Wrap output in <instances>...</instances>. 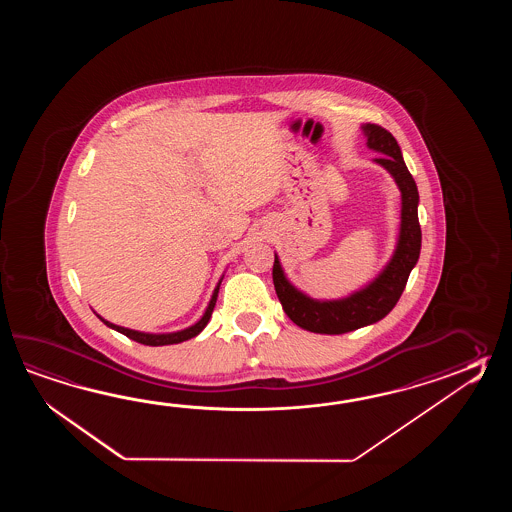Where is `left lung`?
Masks as SVG:
<instances>
[{"mask_svg":"<svg viewBox=\"0 0 512 512\" xmlns=\"http://www.w3.org/2000/svg\"><path fill=\"white\" fill-rule=\"evenodd\" d=\"M366 146L382 153L373 163L392 175L401 192V223L395 249L371 282L342 298L318 300L300 291L283 271L282 261L274 252L272 282L285 315L296 326L320 335H342L359 327L371 326L392 311L403 294L408 276L419 260L421 227L417 218L419 192L414 177L404 164L403 153L390 131L377 124H362Z\"/></svg>","mask_w":512,"mask_h":512,"instance_id":"obj_1","label":"left lung"}]
</instances>
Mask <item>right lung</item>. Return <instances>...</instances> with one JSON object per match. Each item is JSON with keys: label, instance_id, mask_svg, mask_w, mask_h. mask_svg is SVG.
Instances as JSON below:
<instances>
[{"label": "right lung", "instance_id": "right-lung-1", "mask_svg": "<svg viewBox=\"0 0 512 512\" xmlns=\"http://www.w3.org/2000/svg\"><path fill=\"white\" fill-rule=\"evenodd\" d=\"M223 276H225V274H221L218 285L214 287L212 296H210V302H208L207 309H205L203 316L197 320L196 324L185 327V329H179V331H172V333H146V331H137V329H130V327L111 324V322H108L106 318H102L100 315L97 316L102 320V322H104V324H106V326L111 327V329H115V331H119V333L126 335V337L131 338V340H135V342H141L144 346H168V344H179V342H185V340L197 337V335L207 327L208 320H210V316H212V311H214V307H216L219 285L223 282Z\"/></svg>", "mask_w": 512, "mask_h": 512}]
</instances>
